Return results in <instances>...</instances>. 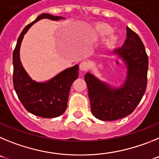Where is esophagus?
<instances>
[{
  "instance_id": "obj_1",
  "label": "esophagus",
  "mask_w": 159,
  "mask_h": 159,
  "mask_svg": "<svg viewBox=\"0 0 159 159\" xmlns=\"http://www.w3.org/2000/svg\"><path fill=\"white\" fill-rule=\"evenodd\" d=\"M89 68V63L88 62H86V61H84V62H82L80 64V70L81 71L88 70Z\"/></svg>"
}]
</instances>
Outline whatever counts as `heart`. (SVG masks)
Listing matches in <instances>:
<instances>
[{
  "label": "heart",
  "instance_id": "heart-1",
  "mask_svg": "<svg viewBox=\"0 0 159 159\" xmlns=\"http://www.w3.org/2000/svg\"><path fill=\"white\" fill-rule=\"evenodd\" d=\"M112 30L113 29H112V28L110 25H108L107 24H104V23H101V24H97L95 26V28H94L95 33L98 36L101 37H104L106 36V35H109L111 31H112ZM117 40H118V39H117L116 35H111L108 38L107 43L108 45H115L117 43Z\"/></svg>",
  "mask_w": 159,
  "mask_h": 159
}]
</instances>
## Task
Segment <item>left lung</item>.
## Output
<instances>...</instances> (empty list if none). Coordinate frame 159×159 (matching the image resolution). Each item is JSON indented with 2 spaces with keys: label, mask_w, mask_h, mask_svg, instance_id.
<instances>
[{
  "label": "left lung",
  "mask_w": 159,
  "mask_h": 159,
  "mask_svg": "<svg viewBox=\"0 0 159 159\" xmlns=\"http://www.w3.org/2000/svg\"><path fill=\"white\" fill-rule=\"evenodd\" d=\"M114 55L126 68L122 85H112L88 72L85 81L93 115L103 121H112L131 114L145 93L147 84L148 57L139 36L127 27V39Z\"/></svg>",
  "instance_id": "1"
}]
</instances>
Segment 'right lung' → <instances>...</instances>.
I'll list each match as a JSON object with an SVG mask.
<instances>
[{"label": "right lung", "instance_id": "add662e5", "mask_svg": "<svg viewBox=\"0 0 159 159\" xmlns=\"http://www.w3.org/2000/svg\"><path fill=\"white\" fill-rule=\"evenodd\" d=\"M42 19L65 20L62 16L43 13L27 25L18 38L13 51V85L18 98L29 112L43 118H55L66 111L71 85L78 77V65L66 68L45 81H36L27 73L20 57L24 35L34 24Z\"/></svg>", "mask_w": 159, "mask_h": 159}]
</instances>
